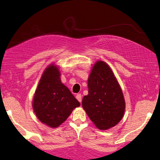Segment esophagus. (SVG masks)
<instances>
[{"label": "esophagus", "mask_w": 160, "mask_h": 160, "mask_svg": "<svg viewBox=\"0 0 160 160\" xmlns=\"http://www.w3.org/2000/svg\"><path fill=\"white\" fill-rule=\"evenodd\" d=\"M76 99H77L78 101H79L80 102L81 101H82V96H81L80 93H78V94H77L76 96Z\"/></svg>", "instance_id": "obj_1"}]
</instances>
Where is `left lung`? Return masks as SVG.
Returning <instances> with one entry per match:
<instances>
[{
  "instance_id": "left-lung-1",
  "label": "left lung",
  "mask_w": 160,
  "mask_h": 160,
  "mask_svg": "<svg viewBox=\"0 0 160 160\" xmlns=\"http://www.w3.org/2000/svg\"><path fill=\"white\" fill-rule=\"evenodd\" d=\"M88 94L82 98V108L93 124L105 130L123 117L126 102L123 92L110 67L98 60L88 78Z\"/></svg>"
}]
</instances>
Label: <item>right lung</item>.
<instances>
[{"mask_svg":"<svg viewBox=\"0 0 160 160\" xmlns=\"http://www.w3.org/2000/svg\"><path fill=\"white\" fill-rule=\"evenodd\" d=\"M80 105L70 90L62 83L58 66H48L43 72L32 99V108L38 119L47 126L56 128Z\"/></svg>","mask_w":160,"mask_h":160,"instance_id":"obj_1","label":"right lung"}]
</instances>
